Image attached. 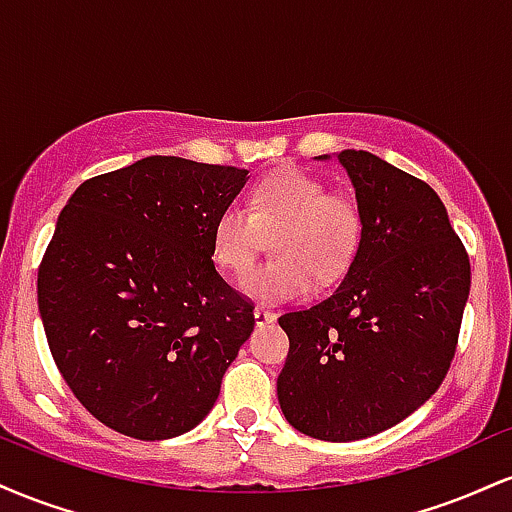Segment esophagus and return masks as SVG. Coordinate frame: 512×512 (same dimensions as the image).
I'll use <instances>...</instances> for the list:
<instances>
[{"label":"esophagus","mask_w":512,"mask_h":512,"mask_svg":"<svg viewBox=\"0 0 512 512\" xmlns=\"http://www.w3.org/2000/svg\"><path fill=\"white\" fill-rule=\"evenodd\" d=\"M274 320H276V315L272 313V310H267V308H255V325H257V327L272 325Z\"/></svg>","instance_id":"esophagus-1"}]
</instances>
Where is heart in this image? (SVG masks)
Listing matches in <instances>:
<instances>
[{
    "label": "heart",
    "instance_id": "1",
    "mask_svg": "<svg viewBox=\"0 0 512 512\" xmlns=\"http://www.w3.org/2000/svg\"><path fill=\"white\" fill-rule=\"evenodd\" d=\"M272 238L274 260L243 281V291L262 303L296 301L317 284H332L354 260L361 240V211L346 195L303 170H284L255 187L250 209L228 204L211 228V252L226 272L243 276Z\"/></svg>",
    "mask_w": 512,
    "mask_h": 512
}]
</instances>
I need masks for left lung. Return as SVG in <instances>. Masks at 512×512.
I'll list each match as a JSON object with an SVG mask.
<instances>
[{
  "label": "left lung",
  "mask_w": 512,
  "mask_h": 512,
  "mask_svg": "<svg viewBox=\"0 0 512 512\" xmlns=\"http://www.w3.org/2000/svg\"><path fill=\"white\" fill-rule=\"evenodd\" d=\"M337 161L354 185L361 240L332 296L279 317L291 346L276 395L296 431L349 443L399 424L438 390L472 272L431 185L368 151Z\"/></svg>",
  "instance_id": "8db88e82"
}]
</instances>
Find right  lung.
I'll use <instances>...</instances> for the list:
<instances>
[{
	"mask_svg": "<svg viewBox=\"0 0 512 512\" xmlns=\"http://www.w3.org/2000/svg\"><path fill=\"white\" fill-rule=\"evenodd\" d=\"M248 170L146 156L76 187L38 269V310L64 383L137 440L195 428L255 327L214 267L211 228Z\"/></svg>",
	"mask_w": 512,
	"mask_h": 512,
	"instance_id": "1",
	"label": "right lung"
}]
</instances>
